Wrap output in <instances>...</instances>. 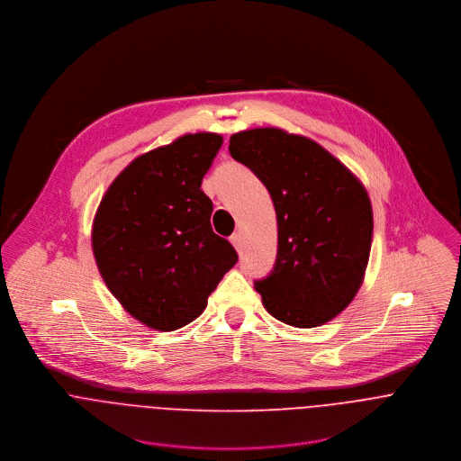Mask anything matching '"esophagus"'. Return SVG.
I'll return each instance as SVG.
<instances>
[{"label":"esophagus","instance_id":"1","mask_svg":"<svg viewBox=\"0 0 461 461\" xmlns=\"http://www.w3.org/2000/svg\"><path fill=\"white\" fill-rule=\"evenodd\" d=\"M230 243L234 245V249H236L238 252H241V234H238V232L232 234V236H230Z\"/></svg>","mask_w":461,"mask_h":461}]
</instances>
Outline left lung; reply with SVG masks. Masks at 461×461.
I'll use <instances>...</instances> for the list:
<instances>
[{
    "instance_id": "1",
    "label": "left lung",
    "mask_w": 461,
    "mask_h": 461,
    "mask_svg": "<svg viewBox=\"0 0 461 461\" xmlns=\"http://www.w3.org/2000/svg\"><path fill=\"white\" fill-rule=\"evenodd\" d=\"M229 143L276 211V263L256 282L264 309L296 329L329 323L355 298L369 261L373 207L364 185L302 134L256 128L232 134Z\"/></svg>"
}]
</instances>
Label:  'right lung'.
<instances>
[{"label":"right lung","instance_id":"obj_1","mask_svg":"<svg viewBox=\"0 0 461 461\" xmlns=\"http://www.w3.org/2000/svg\"><path fill=\"white\" fill-rule=\"evenodd\" d=\"M221 143L216 132H190L134 158L97 207L92 250L99 273L149 329L192 323L238 263L234 247L212 232V202L200 190Z\"/></svg>","mask_w":461,"mask_h":461}]
</instances>
